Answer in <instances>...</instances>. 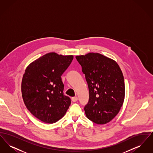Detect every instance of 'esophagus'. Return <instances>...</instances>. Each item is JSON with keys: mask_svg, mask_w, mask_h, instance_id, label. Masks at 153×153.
I'll list each match as a JSON object with an SVG mask.
<instances>
[{"mask_svg": "<svg viewBox=\"0 0 153 153\" xmlns=\"http://www.w3.org/2000/svg\"><path fill=\"white\" fill-rule=\"evenodd\" d=\"M78 100V97H73L72 98V101L73 102H77Z\"/></svg>", "mask_w": 153, "mask_h": 153, "instance_id": "1", "label": "esophagus"}]
</instances>
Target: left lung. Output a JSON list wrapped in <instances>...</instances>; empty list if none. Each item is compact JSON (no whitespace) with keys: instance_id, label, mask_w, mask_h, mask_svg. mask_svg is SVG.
Returning a JSON list of instances; mask_svg holds the SVG:
<instances>
[{"instance_id":"8db88e82","label":"left lung","mask_w":153,"mask_h":153,"mask_svg":"<svg viewBox=\"0 0 153 153\" xmlns=\"http://www.w3.org/2000/svg\"><path fill=\"white\" fill-rule=\"evenodd\" d=\"M82 67L89 88L85 115L97 124L109 122L119 113L124 100L122 72L117 62L100 53H89L76 57Z\"/></svg>"}]
</instances>
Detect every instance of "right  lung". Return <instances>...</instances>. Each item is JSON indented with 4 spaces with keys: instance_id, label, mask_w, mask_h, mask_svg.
Instances as JSON below:
<instances>
[{
    "instance_id": "add662e5",
    "label": "right lung",
    "mask_w": 153,
    "mask_h": 153,
    "mask_svg": "<svg viewBox=\"0 0 153 153\" xmlns=\"http://www.w3.org/2000/svg\"><path fill=\"white\" fill-rule=\"evenodd\" d=\"M73 56L52 52L28 66L22 78V97L26 108L37 119L54 123L65 115L71 99L64 95L61 76L70 65Z\"/></svg>"
}]
</instances>
